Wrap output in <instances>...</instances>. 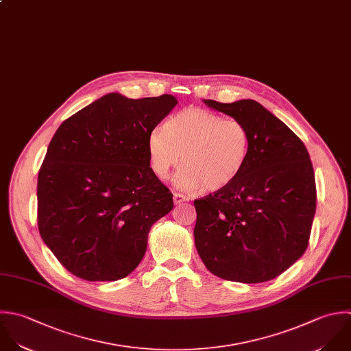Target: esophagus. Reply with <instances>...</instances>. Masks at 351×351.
I'll return each mask as SVG.
<instances>
[{
	"mask_svg": "<svg viewBox=\"0 0 351 351\" xmlns=\"http://www.w3.org/2000/svg\"><path fill=\"white\" fill-rule=\"evenodd\" d=\"M184 201H189V198H187L186 195H183V194H180V193H173V202H175L176 205H179V204H182V202H184Z\"/></svg>",
	"mask_w": 351,
	"mask_h": 351,
	"instance_id": "esophagus-1",
	"label": "esophagus"
}]
</instances>
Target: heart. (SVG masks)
<instances>
[{"label": "heart", "mask_w": 351, "mask_h": 351, "mask_svg": "<svg viewBox=\"0 0 351 351\" xmlns=\"http://www.w3.org/2000/svg\"><path fill=\"white\" fill-rule=\"evenodd\" d=\"M252 149L247 127L237 119L204 109L187 108L165 120L147 139L150 165L167 179L173 168L184 165L178 176L182 189L219 191L243 172Z\"/></svg>", "instance_id": "b5f03b06"}]
</instances>
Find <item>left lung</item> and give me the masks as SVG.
I'll return each instance as SVG.
<instances>
[{
    "label": "left lung",
    "mask_w": 351,
    "mask_h": 351,
    "mask_svg": "<svg viewBox=\"0 0 351 351\" xmlns=\"http://www.w3.org/2000/svg\"><path fill=\"white\" fill-rule=\"evenodd\" d=\"M205 104L242 121L252 136L247 164L228 187L195 199L194 238L213 275L263 283L306 250L316 212V180L304 142L253 99Z\"/></svg>",
    "instance_id": "left-lung-1"
}]
</instances>
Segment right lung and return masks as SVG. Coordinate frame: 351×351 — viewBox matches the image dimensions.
<instances>
[{
    "label": "right lung",
    "mask_w": 351,
    "mask_h": 351,
    "mask_svg": "<svg viewBox=\"0 0 351 351\" xmlns=\"http://www.w3.org/2000/svg\"><path fill=\"white\" fill-rule=\"evenodd\" d=\"M176 104L171 94L110 93L53 135L38 173V228L72 275L113 282L142 261L150 227L173 208L150 168L147 139Z\"/></svg>",
    "instance_id": "add662e5"
}]
</instances>
